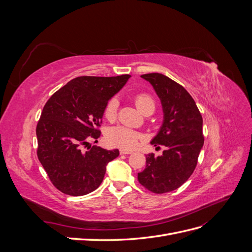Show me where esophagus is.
<instances>
[{
    "label": "esophagus",
    "instance_id": "obj_1",
    "mask_svg": "<svg viewBox=\"0 0 252 252\" xmlns=\"http://www.w3.org/2000/svg\"><path fill=\"white\" fill-rule=\"evenodd\" d=\"M120 154H121V155H130V154H132V150H128V149H120Z\"/></svg>",
    "mask_w": 252,
    "mask_h": 252
}]
</instances>
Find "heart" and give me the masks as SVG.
Returning a JSON list of instances; mask_svg holds the SVG:
<instances>
[{
    "label": "heart",
    "instance_id": "heart-1",
    "mask_svg": "<svg viewBox=\"0 0 252 252\" xmlns=\"http://www.w3.org/2000/svg\"><path fill=\"white\" fill-rule=\"evenodd\" d=\"M135 105L138 108L144 113L148 108H155V101L152 97L146 94H140L134 97ZM119 108V100L118 97L113 96L107 102L104 109L105 118L112 121L116 119ZM142 139V134L138 131L132 130L130 128L124 126H114L111 127L109 130L106 132V141L112 146L121 147L124 149H132L139 141Z\"/></svg>",
    "mask_w": 252,
    "mask_h": 252
}]
</instances>
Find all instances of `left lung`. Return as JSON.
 <instances>
[{"instance_id":"left-lung-1","label":"left lung","mask_w":252,"mask_h":252,"mask_svg":"<svg viewBox=\"0 0 252 252\" xmlns=\"http://www.w3.org/2000/svg\"><path fill=\"white\" fill-rule=\"evenodd\" d=\"M148 81L162 103L164 121L150 142L164 145L163 155L146 156V168L138 173L140 184L158 194L178 189L194 171L204 145L203 119L188 91L162 73H147Z\"/></svg>"}]
</instances>
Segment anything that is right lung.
Returning a JSON list of instances; mask_svg holds the SVG:
<instances>
[{
    "mask_svg": "<svg viewBox=\"0 0 252 252\" xmlns=\"http://www.w3.org/2000/svg\"><path fill=\"white\" fill-rule=\"evenodd\" d=\"M131 75L79 77L68 82L45 104L36 125L37 158L61 192L79 196L93 192L118 149L90 146L100 138L105 106ZM97 142V141H96Z\"/></svg>",
    "mask_w": 252,
    "mask_h": 252,
    "instance_id": "add662e5",
    "label": "right lung"
}]
</instances>
